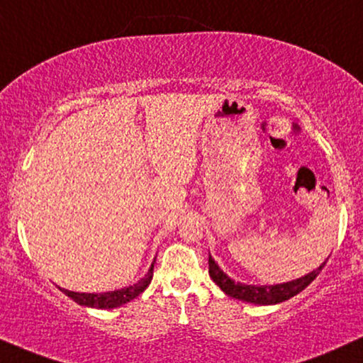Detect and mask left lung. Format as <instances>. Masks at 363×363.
Here are the masks:
<instances>
[{
  "mask_svg": "<svg viewBox=\"0 0 363 363\" xmlns=\"http://www.w3.org/2000/svg\"><path fill=\"white\" fill-rule=\"evenodd\" d=\"M326 261L321 264L318 269L311 271L310 274L299 277V279L289 281L284 284H276V286H247L234 283L225 272L220 271V267L217 266L212 256L208 254V274L213 279L218 288H220L227 296L240 299L245 303H254V305H276V303H283L286 299L296 296L298 293H301L306 286H310L315 277L320 274L321 269L325 267Z\"/></svg>",
  "mask_w": 363,
  "mask_h": 363,
  "instance_id": "8db88e82",
  "label": "left lung"
}]
</instances>
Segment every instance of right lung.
Returning a JSON list of instances; mask_svg holds the SVG:
<instances>
[{
	"label": "right lung",
	"instance_id": "1",
	"mask_svg": "<svg viewBox=\"0 0 363 363\" xmlns=\"http://www.w3.org/2000/svg\"><path fill=\"white\" fill-rule=\"evenodd\" d=\"M153 279V264H151L147 274L143 277L140 283L129 286V288H123L118 291H111V293H75V291L62 289V293L67 294L69 298H72L75 303L82 306L89 308H99V310H111V308H118L126 305V303L131 301V299L138 298L147 288V284Z\"/></svg>",
	"mask_w": 363,
	"mask_h": 363
}]
</instances>
